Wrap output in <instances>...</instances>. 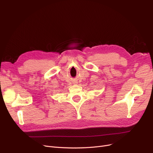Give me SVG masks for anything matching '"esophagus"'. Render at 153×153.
Wrapping results in <instances>:
<instances>
[{"label":"esophagus","instance_id":"esophagus-1","mask_svg":"<svg viewBox=\"0 0 153 153\" xmlns=\"http://www.w3.org/2000/svg\"><path fill=\"white\" fill-rule=\"evenodd\" d=\"M76 84H77V82H76Z\"/></svg>","mask_w":153,"mask_h":153}]
</instances>
